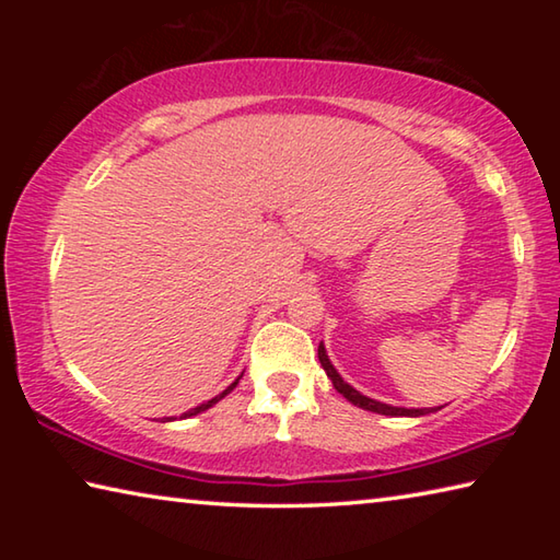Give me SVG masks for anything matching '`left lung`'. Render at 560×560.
<instances>
[{
	"label": "left lung",
	"mask_w": 560,
	"mask_h": 560,
	"mask_svg": "<svg viewBox=\"0 0 560 560\" xmlns=\"http://www.w3.org/2000/svg\"><path fill=\"white\" fill-rule=\"evenodd\" d=\"M318 360H320V365H324V371H326V375L330 377V381H334V387L336 390L346 397L348 402H353V405H358V407H363V410H371V412H377V415H390V417H420V415H428V412H432V410H407V407H393V405H385V402H377V400H371V397H365V395H360L355 387H350L343 377L338 375V371L334 365H330V360H328V355H326V348H324V343L318 346Z\"/></svg>",
	"instance_id": "obj_1"
}]
</instances>
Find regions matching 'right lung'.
I'll list each match as a JSON object with an SVG mask.
<instances>
[{
	"label": "right lung",
	"instance_id": "right-lung-1",
	"mask_svg": "<svg viewBox=\"0 0 560 560\" xmlns=\"http://www.w3.org/2000/svg\"><path fill=\"white\" fill-rule=\"evenodd\" d=\"M236 383H240V381H234L230 387H226V390L222 393V395H217V397H212V400H207L205 405H200V407H192V410H189V412H185L183 417H192V415H197V412H205V410H210V407L214 405V402H220L222 400V397L226 395V393H232L234 390V387H236ZM165 420H167V417H165Z\"/></svg>",
	"mask_w": 560,
	"mask_h": 560
}]
</instances>
